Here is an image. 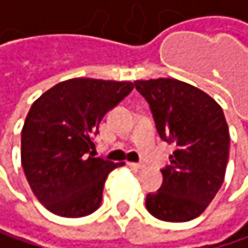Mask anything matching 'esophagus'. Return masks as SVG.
<instances>
[{
	"mask_svg": "<svg viewBox=\"0 0 248 248\" xmlns=\"http://www.w3.org/2000/svg\"><path fill=\"white\" fill-rule=\"evenodd\" d=\"M128 167H129V168H132V170H142V168H144V165L135 164V162H128Z\"/></svg>",
	"mask_w": 248,
	"mask_h": 248,
	"instance_id": "34e87169",
	"label": "esophagus"
}]
</instances>
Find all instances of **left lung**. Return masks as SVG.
Instances as JSON below:
<instances>
[{
  "mask_svg": "<svg viewBox=\"0 0 248 248\" xmlns=\"http://www.w3.org/2000/svg\"><path fill=\"white\" fill-rule=\"evenodd\" d=\"M159 137L174 142L164 182L149 193L146 207L165 222H189L202 214L220 189L228 157L229 129L222 107L205 92L175 78L137 80Z\"/></svg>",
  "mask_w": 248,
  "mask_h": 248,
  "instance_id": "obj_1",
  "label": "left lung"
}]
</instances>
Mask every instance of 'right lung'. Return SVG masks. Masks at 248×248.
Listing matches in <instances>:
<instances>
[{
  "label": "right lung",
  "mask_w": 248,
  "mask_h": 248,
  "mask_svg": "<svg viewBox=\"0 0 248 248\" xmlns=\"http://www.w3.org/2000/svg\"><path fill=\"white\" fill-rule=\"evenodd\" d=\"M134 83L70 78L44 92L22 128V167L31 190L53 214L83 217L102 199L107 175L125 162L95 157L93 137Z\"/></svg>",
  "instance_id": "add662e5"
}]
</instances>
